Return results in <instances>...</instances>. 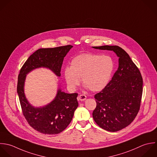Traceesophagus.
<instances>
[{"label": "esophagus", "mask_w": 157, "mask_h": 157, "mask_svg": "<svg viewBox=\"0 0 157 157\" xmlns=\"http://www.w3.org/2000/svg\"><path fill=\"white\" fill-rule=\"evenodd\" d=\"M86 98H87V97H86L85 95H83V94L80 95L79 96V97H78L79 100L80 101H81L86 100Z\"/></svg>", "instance_id": "34e87169"}]
</instances>
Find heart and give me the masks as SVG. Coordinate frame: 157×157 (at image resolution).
<instances>
[{"mask_svg": "<svg viewBox=\"0 0 157 157\" xmlns=\"http://www.w3.org/2000/svg\"><path fill=\"white\" fill-rule=\"evenodd\" d=\"M114 68V60L108 55L82 54L71 60L70 67L65 68L63 75L70 90L76 89L81 78L85 89L98 92L108 84Z\"/></svg>", "mask_w": 157, "mask_h": 157, "instance_id": "b5f03b06", "label": "heart"}]
</instances>
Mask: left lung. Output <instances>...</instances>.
I'll return each mask as SVG.
<instances>
[{
  "mask_svg": "<svg viewBox=\"0 0 157 157\" xmlns=\"http://www.w3.org/2000/svg\"><path fill=\"white\" fill-rule=\"evenodd\" d=\"M114 51L119 67L107 86L95 95L97 106L92 116L101 128L111 132L129 125L137 116L143 94V78L129 55L118 46H94Z\"/></svg>",
  "mask_w": 157,
  "mask_h": 157,
  "instance_id": "obj_1",
  "label": "left lung"
}]
</instances>
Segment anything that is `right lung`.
Masks as SVG:
<instances>
[{"label":"right lung","instance_id":"add662e5","mask_svg":"<svg viewBox=\"0 0 157 157\" xmlns=\"http://www.w3.org/2000/svg\"><path fill=\"white\" fill-rule=\"evenodd\" d=\"M72 48L71 45H67L53 48H40L27 59L20 70L17 93L23 115L29 124L40 133L56 135L68 127L78 106V94H67L59 87L51 102L44 106L35 107L29 102L24 93L26 76L33 70L46 68L60 77L63 59Z\"/></svg>","mask_w":157,"mask_h":157}]
</instances>
